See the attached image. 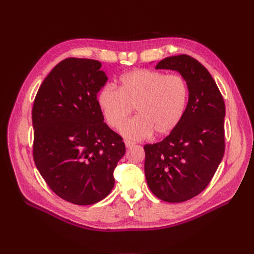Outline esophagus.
Returning <instances> with one entry per match:
<instances>
[{
    "instance_id": "obj_1",
    "label": "esophagus",
    "mask_w": 254,
    "mask_h": 254,
    "mask_svg": "<svg viewBox=\"0 0 254 254\" xmlns=\"http://www.w3.org/2000/svg\"><path fill=\"white\" fill-rule=\"evenodd\" d=\"M134 144H135V143L132 142V141H129V140H126V141H125V145H126V147H128V148H129V147H132V146L134 145Z\"/></svg>"
}]
</instances>
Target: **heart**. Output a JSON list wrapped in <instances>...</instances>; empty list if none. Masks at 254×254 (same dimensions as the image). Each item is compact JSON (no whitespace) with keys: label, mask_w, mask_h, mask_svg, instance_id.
I'll list each match as a JSON object with an SVG mask.
<instances>
[{"label":"heart","mask_w":254,"mask_h":254,"mask_svg":"<svg viewBox=\"0 0 254 254\" xmlns=\"http://www.w3.org/2000/svg\"><path fill=\"white\" fill-rule=\"evenodd\" d=\"M188 99V87L181 74H166L150 69H134L121 78L120 88L107 84L97 102L107 123L120 128L134 107L138 115L121 128L123 135L141 140L155 131L168 134L183 118Z\"/></svg>","instance_id":"1"}]
</instances>
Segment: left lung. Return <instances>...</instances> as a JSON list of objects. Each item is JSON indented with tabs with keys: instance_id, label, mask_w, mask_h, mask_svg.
I'll return each mask as SVG.
<instances>
[{
	"instance_id": "1",
	"label": "left lung",
	"mask_w": 254,
	"mask_h": 254,
	"mask_svg": "<svg viewBox=\"0 0 254 254\" xmlns=\"http://www.w3.org/2000/svg\"><path fill=\"white\" fill-rule=\"evenodd\" d=\"M157 69L176 70L189 98L180 124L161 142L144 145L146 182L164 202L180 203L208 186L224 155L225 106L211 74L186 54L160 61Z\"/></svg>"
}]
</instances>
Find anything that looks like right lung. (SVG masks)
<instances>
[{
	"label": "right lung",
	"mask_w": 254,
	"mask_h": 254,
	"mask_svg": "<svg viewBox=\"0 0 254 254\" xmlns=\"http://www.w3.org/2000/svg\"><path fill=\"white\" fill-rule=\"evenodd\" d=\"M100 67L90 59L60 62L32 110L36 168L54 193L77 205L95 204L111 192L114 169L126 152L98 106L97 93L108 80Z\"/></svg>",
	"instance_id": "right-lung-1"
}]
</instances>
